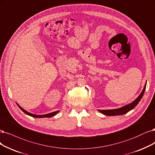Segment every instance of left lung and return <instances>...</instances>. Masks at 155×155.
Listing matches in <instances>:
<instances>
[{"label":"left lung","mask_w":155,"mask_h":155,"mask_svg":"<svg viewBox=\"0 0 155 155\" xmlns=\"http://www.w3.org/2000/svg\"><path fill=\"white\" fill-rule=\"evenodd\" d=\"M146 83L144 86V88H143L142 92H141V94L139 95V96L133 101V103L126 105L125 106H123V107L118 108V109H114V110H99V111L101 112V113H102L104 115H108V116H114V115H123L125 114L127 112L130 111V110H131L132 109L134 108L135 106L138 104V103H139V101H140V99H142V96L143 95V93L145 92V90H146Z\"/></svg>","instance_id":"8db88e82"}]
</instances>
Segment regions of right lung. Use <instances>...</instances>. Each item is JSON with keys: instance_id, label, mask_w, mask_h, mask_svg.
Returning <instances> with one entry per match:
<instances>
[{"instance_id": "right-lung-1", "label": "right lung", "mask_w": 155, "mask_h": 155, "mask_svg": "<svg viewBox=\"0 0 155 155\" xmlns=\"http://www.w3.org/2000/svg\"><path fill=\"white\" fill-rule=\"evenodd\" d=\"M18 107H19L21 110H22L25 114L28 115H30V116L33 117H35V118H42V117H52V116H54L56 114H58V112H59V111H56L52 112V113H50V114H45V115H35V114H32L29 113V112L25 111V110H24L22 107H20V106L18 104Z\"/></svg>"}]
</instances>
